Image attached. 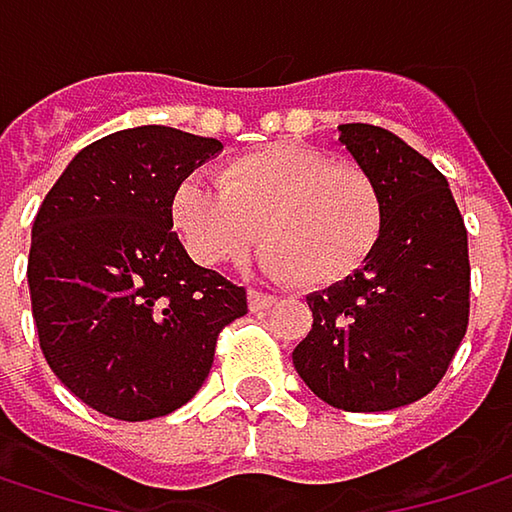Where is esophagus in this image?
<instances>
[{
    "instance_id": "34e87169",
    "label": "esophagus",
    "mask_w": 512,
    "mask_h": 512,
    "mask_svg": "<svg viewBox=\"0 0 512 512\" xmlns=\"http://www.w3.org/2000/svg\"><path fill=\"white\" fill-rule=\"evenodd\" d=\"M272 305H275V296L260 293V290H249V308H252V311H266V308H272Z\"/></svg>"
}]
</instances>
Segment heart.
<instances>
[{
	"instance_id": "1",
	"label": "heart",
	"mask_w": 512,
	"mask_h": 512,
	"mask_svg": "<svg viewBox=\"0 0 512 512\" xmlns=\"http://www.w3.org/2000/svg\"><path fill=\"white\" fill-rule=\"evenodd\" d=\"M168 216L201 266L243 263L260 240L269 275L329 290L367 269L388 210L364 165L311 145H269L228 159L219 189L177 180Z\"/></svg>"
}]
</instances>
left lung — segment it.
I'll return each instance as SVG.
<instances>
[{"label": "left lung", "mask_w": 512, "mask_h": 512, "mask_svg": "<svg viewBox=\"0 0 512 512\" xmlns=\"http://www.w3.org/2000/svg\"><path fill=\"white\" fill-rule=\"evenodd\" d=\"M341 142L382 186L385 234L356 278L308 296L311 332L293 350L305 385L344 412L427 397L468 329V231L445 174L394 133L341 124Z\"/></svg>", "instance_id": "1"}]
</instances>
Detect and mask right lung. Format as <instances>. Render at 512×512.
<instances>
[{"label":"right lung","mask_w":512,"mask_h":512,"mask_svg":"<svg viewBox=\"0 0 512 512\" xmlns=\"http://www.w3.org/2000/svg\"><path fill=\"white\" fill-rule=\"evenodd\" d=\"M222 142L136 127L82 148L32 228L29 290L41 353L91 409L162 418L204 385L219 332L249 314L246 287L192 263L168 198Z\"/></svg>","instance_id":"right-lung-1"}]
</instances>
